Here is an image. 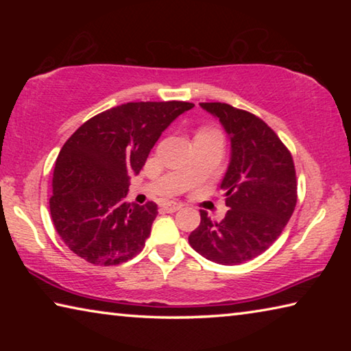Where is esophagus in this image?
Returning <instances> with one entry per match:
<instances>
[{"mask_svg":"<svg viewBox=\"0 0 351 351\" xmlns=\"http://www.w3.org/2000/svg\"><path fill=\"white\" fill-rule=\"evenodd\" d=\"M181 207H182V204H181V203H175V201H171V203L162 204V209H164L165 212H169V213H173V212H176V210H180Z\"/></svg>","mask_w":351,"mask_h":351,"instance_id":"34e87169","label":"esophagus"}]
</instances>
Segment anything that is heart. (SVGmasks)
Listing matches in <instances>:
<instances>
[{"label":"heart","instance_id":"heart-1","mask_svg":"<svg viewBox=\"0 0 351 351\" xmlns=\"http://www.w3.org/2000/svg\"><path fill=\"white\" fill-rule=\"evenodd\" d=\"M203 132H210V130H203Z\"/></svg>","mask_w":351,"mask_h":351}]
</instances>
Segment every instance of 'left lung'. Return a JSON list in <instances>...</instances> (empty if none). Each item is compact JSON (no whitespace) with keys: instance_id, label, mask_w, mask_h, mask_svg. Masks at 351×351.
Wrapping results in <instances>:
<instances>
[{"instance_id":"obj_1","label":"left lung","mask_w":351,"mask_h":351,"mask_svg":"<svg viewBox=\"0 0 351 351\" xmlns=\"http://www.w3.org/2000/svg\"><path fill=\"white\" fill-rule=\"evenodd\" d=\"M199 105L218 119L230 139V161L219 184L229 210L219 223L201 210V223L189 243L218 265H240L263 254L293 215V156L260 117L228 104Z\"/></svg>"}]
</instances>
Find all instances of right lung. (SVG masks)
<instances>
[{"label": "right lung", "instance_id": "obj_1", "mask_svg": "<svg viewBox=\"0 0 351 351\" xmlns=\"http://www.w3.org/2000/svg\"><path fill=\"white\" fill-rule=\"evenodd\" d=\"M189 102H130L86 121L58 153L51 217L71 251L93 265L123 263L145 246L158 215L153 201L127 203L130 178Z\"/></svg>", "mask_w": 351, "mask_h": 351}]
</instances>
